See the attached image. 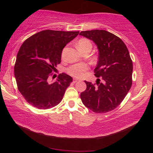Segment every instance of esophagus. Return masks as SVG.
Returning <instances> with one entry per match:
<instances>
[{"mask_svg":"<svg viewBox=\"0 0 153 153\" xmlns=\"http://www.w3.org/2000/svg\"><path fill=\"white\" fill-rule=\"evenodd\" d=\"M77 82H78V79H76V78H74L73 79V82L74 83H76Z\"/></svg>","mask_w":153,"mask_h":153,"instance_id":"1","label":"esophagus"}]
</instances>
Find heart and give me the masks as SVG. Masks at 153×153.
<instances>
[{"label":"heart","mask_w":153,"mask_h":153,"mask_svg":"<svg viewBox=\"0 0 153 153\" xmlns=\"http://www.w3.org/2000/svg\"><path fill=\"white\" fill-rule=\"evenodd\" d=\"M87 47H92V45L91 42L88 39H82L77 43V47L79 51H82L83 48ZM88 65L86 64H76L68 68V72L71 75V76L79 78V77H82L84 76V74L88 70Z\"/></svg>","instance_id":"1"}]
</instances>
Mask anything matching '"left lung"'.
I'll use <instances>...</instances> for the list:
<instances>
[{
	"mask_svg": "<svg viewBox=\"0 0 153 153\" xmlns=\"http://www.w3.org/2000/svg\"><path fill=\"white\" fill-rule=\"evenodd\" d=\"M79 35L96 45L99 52L95 69L97 85L85 81V91L81 93L83 104L94 112L105 113L116 108L132 85L133 63L128 48L121 39L105 30L80 32Z\"/></svg>",
	"mask_w": 153,
	"mask_h": 153,
	"instance_id": "1",
	"label": "left lung"
}]
</instances>
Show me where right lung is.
Returning <instances> with one entry per match:
<instances>
[{
  "label": "right lung",
  "mask_w": 153,
  "mask_h": 153,
  "mask_svg": "<svg viewBox=\"0 0 153 153\" xmlns=\"http://www.w3.org/2000/svg\"><path fill=\"white\" fill-rule=\"evenodd\" d=\"M79 31L45 30L32 35L22 45L16 56L14 76L19 91L33 106L48 109L60 102L72 78L60 74L50 83L49 77L58 64L64 47Z\"/></svg>",
  "instance_id": "right-lung-1"
}]
</instances>
